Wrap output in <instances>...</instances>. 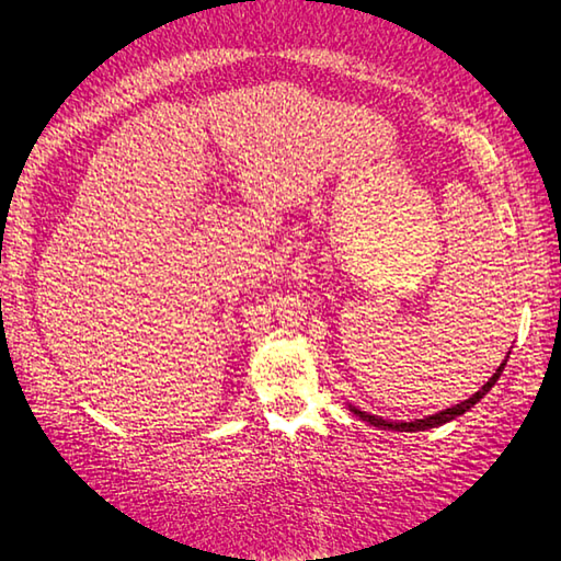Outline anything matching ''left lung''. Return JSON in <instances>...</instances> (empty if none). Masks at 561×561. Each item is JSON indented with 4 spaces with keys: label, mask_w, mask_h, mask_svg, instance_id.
<instances>
[{
    "label": "left lung",
    "mask_w": 561,
    "mask_h": 561,
    "mask_svg": "<svg viewBox=\"0 0 561 561\" xmlns=\"http://www.w3.org/2000/svg\"><path fill=\"white\" fill-rule=\"evenodd\" d=\"M507 358H510V354H507ZM507 358L502 360V364L497 366V371L490 376V381L480 388L478 393H472L468 401H460L458 405H453V408H445V411H440V413H435V415H428V417H415V421H411V423H396V421H383V417H378V415H371V413H366V411H360V408H356V405H348L351 411H354L360 421H366V423H371V425H376V428H381V431H398V433H417V431H428V428H438V425H443V423H450V421H455V417L458 415H462V413H468L470 408L480 401V398H485L488 396V391L492 386L497 383V378L502 376V368H505V364H507Z\"/></svg>",
    "instance_id": "8db88e82"
}]
</instances>
